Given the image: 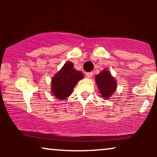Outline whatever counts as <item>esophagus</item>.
<instances>
[{
  "label": "esophagus",
  "mask_w": 157,
  "mask_h": 157,
  "mask_svg": "<svg viewBox=\"0 0 157 157\" xmlns=\"http://www.w3.org/2000/svg\"><path fill=\"white\" fill-rule=\"evenodd\" d=\"M86 76L89 77V78H91V77L93 76V72H87L86 73Z\"/></svg>",
  "instance_id": "esophagus-1"
}]
</instances>
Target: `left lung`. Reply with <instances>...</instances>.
Returning <instances> with one entry per match:
<instances>
[{
	"label": "left lung",
	"instance_id": "obj_1",
	"mask_svg": "<svg viewBox=\"0 0 157 157\" xmlns=\"http://www.w3.org/2000/svg\"><path fill=\"white\" fill-rule=\"evenodd\" d=\"M95 80L101 96L104 99H109L116 91V80L108 70H102L101 72L96 75Z\"/></svg>",
	"mask_w": 157,
	"mask_h": 157
}]
</instances>
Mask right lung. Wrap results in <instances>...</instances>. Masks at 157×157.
Segmentation results:
<instances>
[{
	"label": "right lung",
	"instance_id": "obj_1",
	"mask_svg": "<svg viewBox=\"0 0 157 157\" xmlns=\"http://www.w3.org/2000/svg\"><path fill=\"white\" fill-rule=\"evenodd\" d=\"M82 78L83 74L77 71L72 63H66L52 78V93L58 100H65L71 94L74 87Z\"/></svg>",
	"mask_w": 157,
	"mask_h": 157
}]
</instances>
